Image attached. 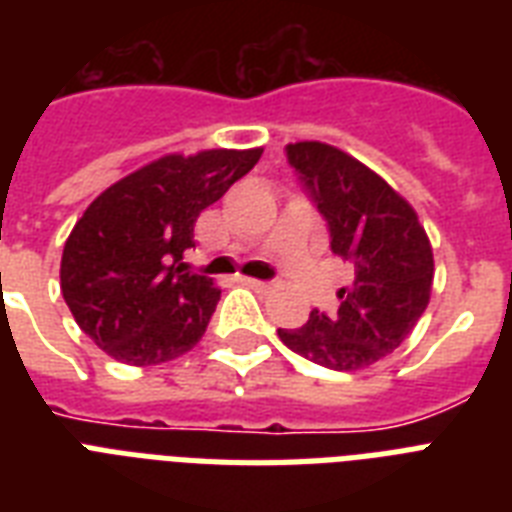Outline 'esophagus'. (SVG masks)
<instances>
[{
    "label": "esophagus",
    "instance_id": "esophagus-1",
    "mask_svg": "<svg viewBox=\"0 0 512 512\" xmlns=\"http://www.w3.org/2000/svg\"><path fill=\"white\" fill-rule=\"evenodd\" d=\"M241 284H244V287H249V289H255V292H271V284H268V281H260V279H247V276H241Z\"/></svg>",
    "mask_w": 512,
    "mask_h": 512
}]
</instances>
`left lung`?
<instances>
[{
  "instance_id": "1",
  "label": "left lung",
  "mask_w": 512,
  "mask_h": 512,
  "mask_svg": "<svg viewBox=\"0 0 512 512\" xmlns=\"http://www.w3.org/2000/svg\"><path fill=\"white\" fill-rule=\"evenodd\" d=\"M287 159L324 215L332 252L353 271L337 313L279 329L281 342L313 364L356 372L412 335L430 303L433 247L417 212L366 164L319 140L289 143Z\"/></svg>"
}]
</instances>
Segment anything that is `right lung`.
<instances>
[{"label":"right lung","instance_id":"obj_1","mask_svg":"<svg viewBox=\"0 0 512 512\" xmlns=\"http://www.w3.org/2000/svg\"><path fill=\"white\" fill-rule=\"evenodd\" d=\"M263 148L167 154L100 193L76 220L60 260V292L76 324L108 356L154 366L204 337L220 300L212 279L188 271L201 209L215 204Z\"/></svg>","mask_w":512,"mask_h":512}]
</instances>
